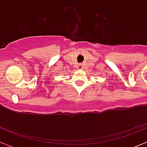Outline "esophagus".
I'll use <instances>...</instances> for the list:
<instances>
[{
  "instance_id": "obj_1",
  "label": "esophagus",
  "mask_w": 147,
  "mask_h": 147,
  "mask_svg": "<svg viewBox=\"0 0 147 147\" xmlns=\"http://www.w3.org/2000/svg\"><path fill=\"white\" fill-rule=\"evenodd\" d=\"M78 68H79V69H83V67H82V65L81 64L78 65Z\"/></svg>"
}]
</instances>
